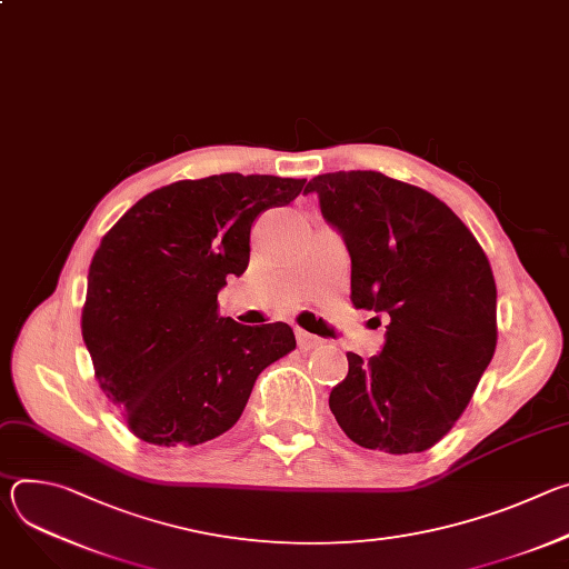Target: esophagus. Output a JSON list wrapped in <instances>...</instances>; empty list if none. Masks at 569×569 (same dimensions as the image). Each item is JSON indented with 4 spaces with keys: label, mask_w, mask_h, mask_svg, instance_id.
I'll return each mask as SVG.
<instances>
[{
    "label": "esophagus",
    "mask_w": 569,
    "mask_h": 569,
    "mask_svg": "<svg viewBox=\"0 0 569 569\" xmlns=\"http://www.w3.org/2000/svg\"><path fill=\"white\" fill-rule=\"evenodd\" d=\"M321 338H317V336H310V333H306V331H301V329H297V345H299V349H303V351H310V349H317V347H321Z\"/></svg>",
    "instance_id": "34e87169"
}]
</instances>
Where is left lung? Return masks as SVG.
Returning a JSON list of instances; mask_svg holds the SVG:
<instances>
[{"mask_svg": "<svg viewBox=\"0 0 569 569\" xmlns=\"http://www.w3.org/2000/svg\"><path fill=\"white\" fill-rule=\"evenodd\" d=\"M303 193H317L323 220L342 233L353 306L389 317L378 356L347 353L331 412L362 448L423 452L450 432L496 353L491 263L455 211L419 187L338 171Z\"/></svg>", "mask_w": 569, "mask_h": 569, "instance_id": "8db88e82", "label": "left lung"}]
</instances>
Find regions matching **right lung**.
I'll use <instances>...</instances> for the list:
<instances>
[{
  "label": "right lung",
  "mask_w": 569,
  "mask_h": 569,
  "mask_svg": "<svg viewBox=\"0 0 569 569\" xmlns=\"http://www.w3.org/2000/svg\"><path fill=\"white\" fill-rule=\"evenodd\" d=\"M306 180L222 173L161 187L103 236L80 317L97 380L146 443L187 448L227 432L259 373L297 342L283 321L218 315L227 277L250 263L259 213Z\"/></svg>",
  "instance_id": "right-lung-1"
}]
</instances>
